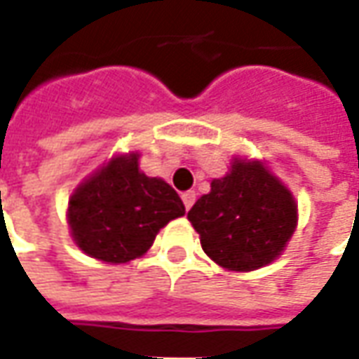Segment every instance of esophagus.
Returning <instances> with one entry per match:
<instances>
[{
  "label": "esophagus",
  "instance_id": "1",
  "mask_svg": "<svg viewBox=\"0 0 359 359\" xmlns=\"http://www.w3.org/2000/svg\"><path fill=\"white\" fill-rule=\"evenodd\" d=\"M182 202H184V208L190 210L192 204L196 202V192H194V190H187V192H182Z\"/></svg>",
  "mask_w": 359,
  "mask_h": 359
}]
</instances>
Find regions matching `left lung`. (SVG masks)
<instances>
[{
  "instance_id": "8db88e82",
  "label": "left lung",
  "mask_w": 359,
  "mask_h": 359,
  "mask_svg": "<svg viewBox=\"0 0 359 359\" xmlns=\"http://www.w3.org/2000/svg\"><path fill=\"white\" fill-rule=\"evenodd\" d=\"M229 165L190 208L188 222L217 266L250 272L284 252L297 227V202L264 161L237 155Z\"/></svg>"
}]
</instances>
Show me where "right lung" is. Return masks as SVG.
Wrapping results in <instances>:
<instances>
[{
	"instance_id": "right-lung-1",
	"label": "right lung",
	"mask_w": 359,
	"mask_h": 359,
	"mask_svg": "<svg viewBox=\"0 0 359 359\" xmlns=\"http://www.w3.org/2000/svg\"><path fill=\"white\" fill-rule=\"evenodd\" d=\"M137 159V151L114 155L72 192L69 235L87 257L126 264L144 257L157 233L184 215L177 190L140 171Z\"/></svg>"
}]
</instances>
